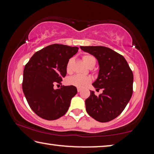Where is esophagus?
<instances>
[{
    "instance_id": "1",
    "label": "esophagus",
    "mask_w": 154,
    "mask_h": 154,
    "mask_svg": "<svg viewBox=\"0 0 154 154\" xmlns=\"http://www.w3.org/2000/svg\"><path fill=\"white\" fill-rule=\"evenodd\" d=\"M81 91H82V90H81L80 88H77V92H80Z\"/></svg>"
}]
</instances>
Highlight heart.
<instances>
[{"label":"heart","mask_w":154,"mask_h":154,"mask_svg":"<svg viewBox=\"0 0 154 154\" xmlns=\"http://www.w3.org/2000/svg\"><path fill=\"white\" fill-rule=\"evenodd\" d=\"M82 60L84 62V63L90 68L94 66L96 62L95 57L88 54H83L82 56ZM72 63H73V59L72 58H70L67 62L66 70L68 73H71L72 71ZM91 81H92V79L90 77H85L79 75H76L68 78L66 82L68 84L70 85H72V86L82 89V88L86 87L88 84H90Z\"/></svg>","instance_id":"1"}]
</instances>
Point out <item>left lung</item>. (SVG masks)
I'll list each match as a JSON object with an SVG mask.
<instances>
[{
    "instance_id": "left-lung-1",
    "label": "left lung",
    "mask_w": 154,
    "mask_h": 154,
    "mask_svg": "<svg viewBox=\"0 0 154 154\" xmlns=\"http://www.w3.org/2000/svg\"><path fill=\"white\" fill-rule=\"evenodd\" d=\"M83 51L94 56L99 64L98 79L93 83L96 96L90 91L85 100L86 111L100 122H108L122 113L133 92V74L126 59L121 54L103 46H81Z\"/></svg>"
}]
</instances>
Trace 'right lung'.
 <instances>
[{
	"label": "right lung",
	"instance_id": "obj_1",
	"mask_svg": "<svg viewBox=\"0 0 154 154\" xmlns=\"http://www.w3.org/2000/svg\"><path fill=\"white\" fill-rule=\"evenodd\" d=\"M77 47L53 44L36 51L25 65L22 90L31 109L40 118L55 120L66 113L76 87L61 85L66 65L78 51Z\"/></svg>",
	"mask_w": 154,
	"mask_h": 154
}]
</instances>
